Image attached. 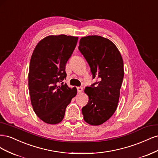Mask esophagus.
Here are the masks:
<instances>
[{
	"instance_id": "1",
	"label": "esophagus",
	"mask_w": 158,
	"mask_h": 158,
	"mask_svg": "<svg viewBox=\"0 0 158 158\" xmlns=\"http://www.w3.org/2000/svg\"><path fill=\"white\" fill-rule=\"evenodd\" d=\"M77 89H78V93H82V90H83V88L82 87H78Z\"/></svg>"
}]
</instances>
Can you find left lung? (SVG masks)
Instances as JSON below:
<instances>
[{"instance_id":"1","label":"left lung","mask_w":158,"mask_h":158,"mask_svg":"<svg viewBox=\"0 0 158 158\" xmlns=\"http://www.w3.org/2000/svg\"><path fill=\"white\" fill-rule=\"evenodd\" d=\"M78 49L88 62L93 78L99 79L84 89L89 101L82 109L84 119L91 125H100L117 109L124 77L123 58L111 41L99 35L81 38Z\"/></svg>"}]
</instances>
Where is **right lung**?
<instances>
[{
	"instance_id": "1",
	"label": "right lung",
	"mask_w": 158,
	"mask_h": 158,
	"mask_svg": "<svg viewBox=\"0 0 158 158\" xmlns=\"http://www.w3.org/2000/svg\"><path fill=\"white\" fill-rule=\"evenodd\" d=\"M78 37L49 35L41 40L31 57L28 85L33 111L41 121L55 125L63 121L65 110L77 89L63 82L65 66L77 44Z\"/></svg>"
}]
</instances>
